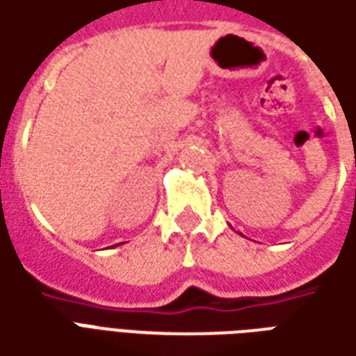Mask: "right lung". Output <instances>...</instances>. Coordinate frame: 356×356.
<instances>
[{
  "mask_svg": "<svg viewBox=\"0 0 356 356\" xmlns=\"http://www.w3.org/2000/svg\"><path fill=\"white\" fill-rule=\"evenodd\" d=\"M113 247H118V245H113Z\"/></svg>",
  "mask_w": 356,
  "mask_h": 356,
  "instance_id": "add662e5",
  "label": "right lung"
}]
</instances>
